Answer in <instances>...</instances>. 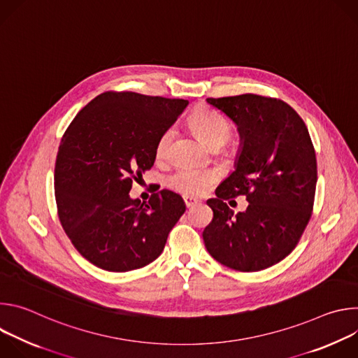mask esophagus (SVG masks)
I'll use <instances>...</instances> for the list:
<instances>
[{
	"instance_id": "obj_1",
	"label": "esophagus",
	"mask_w": 358,
	"mask_h": 358,
	"mask_svg": "<svg viewBox=\"0 0 358 358\" xmlns=\"http://www.w3.org/2000/svg\"><path fill=\"white\" fill-rule=\"evenodd\" d=\"M184 202H185L187 208H191V207H195L196 203H199V199H196L194 196H189V195H184Z\"/></svg>"
}]
</instances>
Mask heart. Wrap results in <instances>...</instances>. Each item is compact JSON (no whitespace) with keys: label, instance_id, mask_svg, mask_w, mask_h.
Listing matches in <instances>:
<instances>
[{"label":"heart","instance_id":"b5f03b06","mask_svg":"<svg viewBox=\"0 0 358 358\" xmlns=\"http://www.w3.org/2000/svg\"><path fill=\"white\" fill-rule=\"evenodd\" d=\"M189 123L195 134L208 145H222L232 134V126L220 113L208 109L198 108L189 116ZM174 136V129L164 130L156 145L157 159H164L170 143ZM220 180V173L213 169L182 166L177 169L169 178V185L185 195H203Z\"/></svg>","mask_w":358,"mask_h":358}]
</instances>
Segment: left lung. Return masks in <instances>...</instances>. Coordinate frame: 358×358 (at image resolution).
<instances>
[{"instance_id":"left-lung-1","label":"left lung","mask_w":358,"mask_h":358,"mask_svg":"<svg viewBox=\"0 0 358 358\" xmlns=\"http://www.w3.org/2000/svg\"><path fill=\"white\" fill-rule=\"evenodd\" d=\"M236 126L241 148L235 171L207 201L214 213L202 238L211 257L239 271L258 272L296 248L313 211L317 162L301 117L280 99L253 93L208 97ZM245 194L235 215L224 201Z\"/></svg>"}]
</instances>
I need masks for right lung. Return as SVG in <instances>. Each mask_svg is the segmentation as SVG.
I'll return each mask as SVG.
<instances>
[{"instance_id":"1","label":"right lung","mask_w":358,"mask_h":358,"mask_svg":"<svg viewBox=\"0 0 358 358\" xmlns=\"http://www.w3.org/2000/svg\"><path fill=\"white\" fill-rule=\"evenodd\" d=\"M188 100L105 92L66 129L55 163L59 221L73 246L109 272L140 269L157 259L167 236L185 213L169 189L148 202L131 199L133 180L150 170L156 145Z\"/></svg>"}]
</instances>
